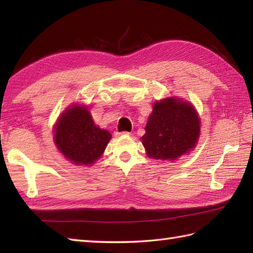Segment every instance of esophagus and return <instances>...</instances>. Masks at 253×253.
<instances>
[{
	"label": "esophagus",
	"instance_id": "obj_1",
	"mask_svg": "<svg viewBox=\"0 0 253 253\" xmlns=\"http://www.w3.org/2000/svg\"><path fill=\"white\" fill-rule=\"evenodd\" d=\"M115 137H120V136H128L129 135V132L128 131H115L114 132Z\"/></svg>",
	"mask_w": 253,
	"mask_h": 253
}]
</instances>
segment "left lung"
Here are the masks:
<instances>
[{"instance_id":"obj_1","label":"left lung","mask_w":253,"mask_h":253,"mask_svg":"<svg viewBox=\"0 0 253 253\" xmlns=\"http://www.w3.org/2000/svg\"><path fill=\"white\" fill-rule=\"evenodd\" d=\"M200 118L191 104L177 98L155 102L141 141L147 155L174 161L195 148Z\"/></svg>"}]
</instances>
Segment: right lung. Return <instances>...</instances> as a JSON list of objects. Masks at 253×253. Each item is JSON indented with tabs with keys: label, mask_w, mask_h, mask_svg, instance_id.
I'll list each match as a JSON object with an SVG mask.
<instances>
[{
	"label": "right lung",
	"mask_w": 253,
	"mask_h": 253,
	"mask_svg": "<svg viewBox=\"0 0 253 253\" xmlns=\"http://www.w3.org/2000/svg\"><path fill=\"white\" fill-rule=\"evenodd\" d=\"M54 142L61 153L76 165H91L103 154L111 133L95 125L84 105L64 111L55 125Z\"/></svg>",
	"instance_id": "add662e5"
}]
</instances>
